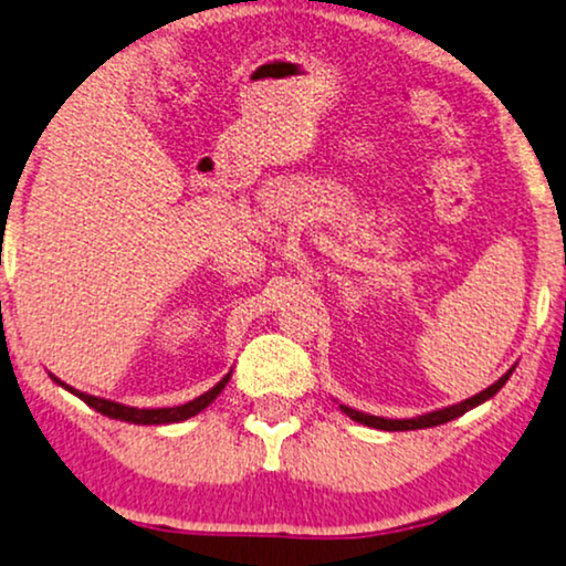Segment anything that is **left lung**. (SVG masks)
I'll return each mask as SVG.
<instances>
[{"instance_id":"obj_1","label":"left lung","mask_w":566,"mask_h":566,"mask_svg":"<svg viewBox=\"0 0 566 566\" xmlns=\"http://www.w3.org/2000/svg\"><path fill=\"white\" fill-rule=\"evenodd\" d=\"M514 366L506 370V374L499 378V381H493L489 389H483L481 395L470 397V399H462V402L457 405H449V407H441V410H433V412H423V415H415V418H399V420H391V418H378V415H368V412H360V410H353V407L347 405H339V410L347 415V418H353L355 423H363L368 428H378V431H418V428H433V426H443L449 423V420L460 418V415L470 412L473 407L489 402L491 397H496V391L502 389V386L510 381Z\"/></svg>"}]
</instances>
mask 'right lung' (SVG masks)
<instances>
[{
  "label": "right lung",
  "instance_id": "add662e5",
  "mask_svg": "<svg viewBox=\"0 0 566 566\" xmlns=\"http://www.w3.org/2000/svg\"><path fill=\"white\" fill-rule=\"evenodd\" d=\"M49 376H52V374H49ZM230 378H232V370L224 378H221L217 386H211L209 391H203L200 397L190 399V402H185V405H177V407H130V405H123V402H112V399H104V397L85 395V391H77V389H73V386L60 381L56 376H52V381L56 386H62V389H67L70 395L83 399V402L93 407L96 412L106 415V418L125 420V423H135V426H169V423H182V420L196 418L198 412H203L206 407H209L213 399H217L221 391H224V386L230 384Z\"/></svg>",
  "mask_w": 566,
  "mask_h": 566
}]
</instances>
